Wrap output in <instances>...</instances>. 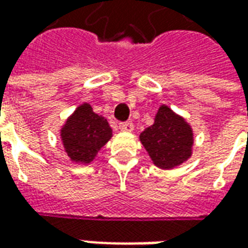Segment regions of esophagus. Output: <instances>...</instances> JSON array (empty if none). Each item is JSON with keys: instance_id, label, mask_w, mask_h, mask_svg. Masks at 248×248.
I'll use <instances>...</instances> for the list:
<instances>
[{"instance_id": "esophagus-1", "label": "esophagus", "mask_w": 248, "mask_h": 248, "mask_svg": "<svg viewBox=\"0 0 248 248\" xmlns=\"http://www.w3.org/2000/svg\"><path fill=\"white\" fill-rule=\"evenodd\" d=\"M119 129L122 130V131H131V130L134 129V124H133L131 121L121 122V124H119Z\"/></svg>"}]
</instances>
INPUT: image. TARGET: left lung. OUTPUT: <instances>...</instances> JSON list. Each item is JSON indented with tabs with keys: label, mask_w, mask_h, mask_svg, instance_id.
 Here are the masks:
<instances>
[{
	"label": "left lung",
	"mask_w": 248,
	"mask_h": 248,
	"mask_svg": "<svg viewBox=\"0 0 248 248\" xmlns=\"http://www.w3.org/2000/svg\"><path fill=\"white\" fill-rule=\"evenodd\" d=\"M154 165L163 170L179 166L191 155V127L167 106H161L155 122L140 134Z\"/></svg>",
	"instance_id": "obj_1"
}]
</instances>
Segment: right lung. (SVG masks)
I'll use <instances>...</instances> for the list:
<instances>
[{
	"mask_svg": "<svg viewBox=\"0 0 248 248\" xmlns=\"http://www.w3.org/2000/svg\"><path fill=\"white\" fill-rule=\"evenodd\" d=\"M111 134L108 121L94 113L89 103L77 108L61 131L66 153L77 163H90Z\"/></svg>",
	"mask_w": 248,
	"mask_h": 248,
	"instance_id": "right-lung-1",
	"label": "right lung"
}]
</instances>
